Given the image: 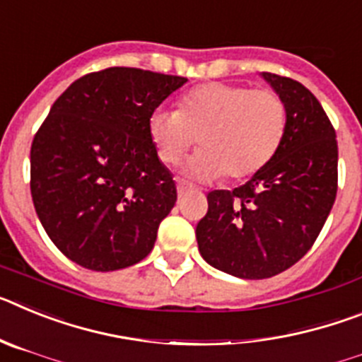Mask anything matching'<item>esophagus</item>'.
Listing matches in <instances>:
<instances>
[{"label": "esophagus", "instance_id": "obj_1", "mask_svg": "<svg viewBox=\"0 0 362 362\" xmlns=\"http://www.w3.org/2000/svg\"><path fill=\"white\" fill-rule=\"evenodd\" d=\"M192 190V185H188L183 179H177V194L179 196H185L187 192Z\"/></svg>", "mask_w": 362, "mask_h": 362}]
</instances>
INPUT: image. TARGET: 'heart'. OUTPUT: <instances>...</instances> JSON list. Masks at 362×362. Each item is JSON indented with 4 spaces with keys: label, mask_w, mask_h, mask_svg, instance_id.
<instances>
[{
    "label": "heart",
    "mask_w": 362,
    "mask_h": 362,
    "mask_svg": "<svg viewBox=\"0 0 362 362\" xmlns=\"http://www.w3.org/2000/svg\"><path fill=\"white\" fill-rule=\"evenodd\" d=\"M286 129V107L276 90L204 83L179 99V110H156L148 136L166 165H175L199 137L201 152L188 163L194 177L245 179L277 152Z\"/></svg>",
    "instance_id": "b5f03b06"
}]
</instances>
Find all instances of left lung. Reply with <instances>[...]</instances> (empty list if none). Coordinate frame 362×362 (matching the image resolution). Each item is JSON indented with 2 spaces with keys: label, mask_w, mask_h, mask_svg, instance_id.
<instances>
[{
  "label": "left lung",
  "mask_w": 362,
  "mask_h": 362,
  "mask_svg": "<svg viewBox=\"0 0 362 362\" xmlns=\"http://www.w3.org/2000/svg\"><path fill=\"white\" fill-rule=\"evenodd\" d=\"M263 78L286 107L283 141L245 185L209 192V212L196 228L204 261L241 279H267L296 264L337 196V139L317 98L296 79Z\"/></svg>",
  "instance_id": "8db88e82"
}]
</instances>
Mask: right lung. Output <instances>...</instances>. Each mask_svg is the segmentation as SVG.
<instances>
[{
  "mask_svg": "<svg viewBox=\"0 0 362 362\" xmlns=\"http://www.w3.org/2000/svg\"><path fill=\"white\" fill-rule=\"evenodd\" d=\"M187 78L129 66L86 74L56 99L30 148L34 209L79 267L112 272L152 252L177 190L150 141L153 110Z\"/></svg>",
  "mask_w": 362,
  "mask_h": 362,
  "instance_id": "obj_1",
  "label": "right lung"
}]
</instances>
